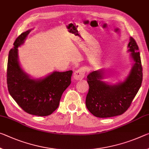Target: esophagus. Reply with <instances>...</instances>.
<instances>
[{"mask_svg": "<svg viewBox=\"0 0 149 149\" xmlns=\"http://www.w3.org/2000/svg\"><path fill=\"white\" fill-rule=\"evenodd\" d=\"M85 75V70L84 68H81L80 69L77 70V71H75L74 74V75H73V77L74 79L77 80V81H79V80H81L84 77Z\"/></svg>", "mask_w": 149, "mask_h": 149, "instance_id": "1", "label": "esophagus"}]
</instances>
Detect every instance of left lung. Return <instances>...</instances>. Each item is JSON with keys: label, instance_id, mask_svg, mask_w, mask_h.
<instances>
[{"label": "left lung", "instance_id": "left-lung-1", "mask_svg": "<svg viewBox=\"0 0 149 149\" xmlns=\"http://www.w3.org/2000/svg\"><path fill=\"white\" fill-rule=\"evenodd\" d=\"M127 47L133 63L123 81L115 84L104 81L103 69L93 71L87 75L89 88L86 105L94 116L107 118L123 114L128 109L140 89L143 81V68L139 47L132 37H130Z\"/></svg>", "mask_w": 149, "mask_h": 149}]
</instances>
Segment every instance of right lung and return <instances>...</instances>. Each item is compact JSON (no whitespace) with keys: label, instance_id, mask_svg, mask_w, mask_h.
Segmentation results:
<instances>
[{"label":"right lung","instance_id":"obj_1","mask_svg":"<svg viewBox=\"0 0 149 149\" xmlns=\"http://www.w3.org/2000/svg\"><path fill=\"white\" fill-rule=\"evenodd\" d=\"M31 30L22 33L9 52L8 89L12 97L24 111L36 116H48L58 107L63 91L71 84L73 72L54 71L38 79L28 75L20 64L18 48L24 43Z\"/></svg>","mask_w":149,"mask_h":149}]
</instances>
